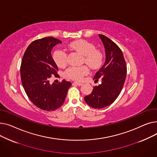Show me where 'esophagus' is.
Listing matches in <instances>:
<instances>
[{
    "label": "esophagus",
    "instance_id": "obj_1",
    "mask_svg": "<svg viewBox=\"0 0 157 157\" xmlns=\"http://www.w3.org/2000/svg\"><path fill=\"white\" fill-rule=\"evenodd\" d=\"M73 85H78V86H81V85H82L83 84H82L81 83H79V82H76V81H74V83H73Z\"/></svg>",
    "mask_w": 157,
    "mask_h": 157
}]
</instances>
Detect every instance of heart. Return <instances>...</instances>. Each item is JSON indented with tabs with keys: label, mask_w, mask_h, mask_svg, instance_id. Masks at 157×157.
<instances>
[{
	"label": "heart",
	"mask_w": 157,
	"mask_h": 157,
	"mask_svg": "<svg viewBox=\"0 0 157 157\" xmlns=\"http://www.w3.org/2000/svg\"><path fill=\"white\" fill-rule=\"evenodd\" d=\"M68 48L72 50L83 55V62L87 64L90 68L96 69L99 68L103 62L102 53L95 49L94 44L85 40H78L71 42ZM53 59L58 67H64L67 63V55L61 49L55 50L53 55ZM89 69L87 66L81 67H70L65 72V76L70 79L80 81L87 74Z\"/></svg>",
	"instance_id": "1"
}]
</instances>
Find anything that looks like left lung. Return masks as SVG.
Wrapping results in <instances>:
<instances>
[{
	"instance_id": "8db88e82",
	"label": "left lung",
	"mask_w": 157,
	"mask_h": 157,
	"mask_svg": "<svg viewBox=\"0 0 157 157\" xmlns=\"http://www.w3.org/2000/svg\"><path fill=\"white\" fill-rule=\"evenodd\" d=\"M105 52V61L94 79L101 78L100 85L95 86L92 92L84 99L92 108L102 109L111 105L117 99L124 85L127 65L120 48L108 37L99 34Z\"/></svg>"
}]
</instances>
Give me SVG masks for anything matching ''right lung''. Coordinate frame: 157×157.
Instances as JSON below:
<instances>
[{
  "label": "right lung",
  "instance_id": "add662e5",
  "mask_svg": "<svg viewBox=\"0 0 157 157\" xmlns=\"http://www.w3.org/2000/svg\"><path fill=\"white\" fill-rule=\"evenodd\" d=\"M62 41L53 37L33 41L25 52L20 67L22 85L30 101L37 108L48 111L59 108L65 101L70 81L49 83L58 67L52 56V48Z\"/></svg>",
  "mask_w": 157,
  "mask_h": 157
}]
</instances>
